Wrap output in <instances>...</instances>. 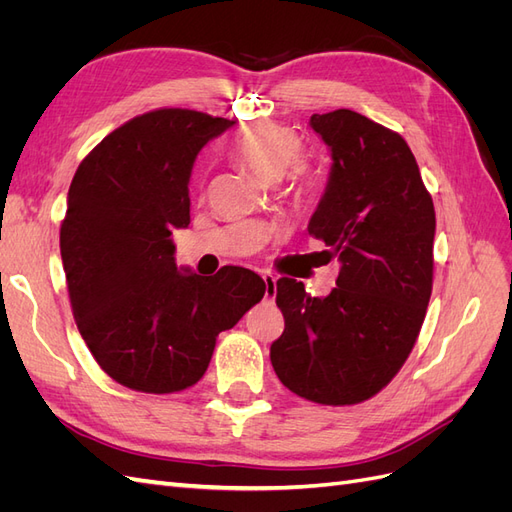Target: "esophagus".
<instances>
[{"label":"esophagus","mask_w":512,"mask_h":512,"mask_svg":"<svg viewBox=\"0 0 512 512\" xmlns=\"http://www.w3.org/2000/svg\"><path fill=\"white\" fill-rule=\"evenodd\" d=\"M262 280H265V299L273 301L277 294V277L271 273H262Z\"/></svg>","instance_id":"obj_1"}]
</instances>
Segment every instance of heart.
<instances>
[{
	"instance_id": "b5f03b06",
	"label": "heart",
	"mask_w": 512,
	"mask_h": 512,
	"mask_svg": "<svg viewBox=\"0 0 512 512\" xmlns=\"http://www.w3.org/2000/svg\"><path fill=\"white\" fill-rule=\"evenodd\" d=\"M301 153L303 138L273 121L254 123L232 143V158L262 183L282 181L291 166L297 163L290 173V194L299 203H305L316 194V179L312 170L299 162Z\"/></svg>"
}]
</instances>
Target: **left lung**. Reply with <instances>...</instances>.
I'll return each mask as SVG.
<instances>
[{
	"mask_svg": "<svg viewBox=\"0 0 512 512\" xmlns=\"http://www.w3.org/2000/svg\"><path fill=\"white\" fill-rule=\"evenodd\" d=\"M333 168L309 235L342 262L318 299L277 280L284 333L271 363L286 389L322 406H354L389 384L421 333L433 286L436 211L408 143L348 108L312 115Z\"/></svg>",
	"mask_w": 512,
	"mask_h": 512,
	"instance_id": "obj_1",
	"label": "left lung"
}]
</instances>
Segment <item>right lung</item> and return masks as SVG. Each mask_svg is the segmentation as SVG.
Returning a JSON list of instances; mask_svg holds the SVG:
<instances>
[{
    "mask_svg": "<svg viewBox=\"0 0 512 512\" xmlns=\"http://www.w3.org/2000/svg\"><path fill=\"white\" fill-rule=\"evenodd\" d=\"M235 121L158 108L91 149L70 183L59 230L72 314L115 382L177 393L205 376L215 339L265 297L250 269L179 273L175 228L190 224L192 166Z\"/></svg>",
    "mask_w": 512,
    "mask_h": 512,
    "instance_id": "right-lung-1",
    "label": "right lung"
}]
</instances>
